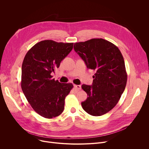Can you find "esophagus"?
I'll use <instances>...</instances> for the list:
<instances>
[{
	"label": "esophagus",
	"mask_w": 149,
	"mask_h": 149,
	"mask_svg": "<svg viewBox=\"0 0 149 149\" xmlns=\"http://www.w3.org/2000/svg\"><path fill=\"white\" fill-rule=\"evenodd\" d=\"M74 86L75 88H77L78 90H79L81 89V86H79V85H74Z\"/></svg>",
	"instance_id": "obj_1"
}]
</instances>
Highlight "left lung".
Returning <instances> with one entry per match:
<instances>
[{"label":"left lung","mask_w":149,"mask_h":149,"mask_svg":"<svg viewBox=\"0 0 149 149\" xmlns=\"http://www.w3.org/2000/svg\"><path fill=\"white\" fill-rule=\"evenodd\" d=\"M74 49L87 68L95 71L93 86L82 85L88 95L81 102L82 109L91 116L105 114L116 105L125 88L123 56L117 47L102 38L76 42Z\"/></svg>","instance_id":"8db88e82"}]
</instances>
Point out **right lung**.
<instances>
[{
    "instance_id": "1",
    "label": "right lung",
    "mask_w": 149,
    "mask_h": 149,
    "mask_svg": "<svg viewBox=\"0 0 149 149\" xmlns=\"http://www.w3.org/2000/svg\"><path fill=\"white\" fill-rule=\"evenodd\" d=\"M74 43L42 40L26 53L22 65L21 87L38 114L47 118L59 116L73 85L52 78V72L72 51Z\"/></svg>"
}]
</instances>
